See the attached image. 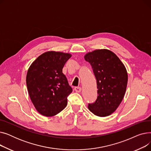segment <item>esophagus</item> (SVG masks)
I'll list each match as a JSON object with an SVG mask.
<instances>
[{"label": "esophagus", "instance_id": "obj_1", "mask_svg": "<svg viewBox=\"0 0 151 151\" xmlns=\"http://www.w3.org/2000/svg\"><path fill=\"white\" fill-rule=\"evenodd\" d=\"M75 91L76 92H80L81 91V87H75Z\"/></svg>", "mask_w": 151, "mask_h": 151}]
</instances>
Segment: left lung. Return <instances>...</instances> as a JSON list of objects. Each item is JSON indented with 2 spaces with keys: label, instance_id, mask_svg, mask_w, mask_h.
Returning a JSON list of instances; mask_svg holds the SVG:
<instances>
[{
  "label": "left lung",
  "instance_id": "8db88e82",
  "mask_svg": "<svg viewBox=\"0 0 151 151\" xmlns=\"http://www.w3.org/2000/svg\"><path fill=\"white\" fill-rule=\"evenodd\" d=\"M84 59L92 66L98 89L97 99L88 108L97 116H108L115 111L124 97L128 81L127 70L117 55L106 49L87 53Z\"/></svg>",
  "mask_w": 151,
  "mask_h": 151
}]
</instances>
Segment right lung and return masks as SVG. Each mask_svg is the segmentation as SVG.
Here are the masks:
<instances>
[{
	"label": "right lung",
	"instance_id": "add662e5",
	"mask_svg": "<svg viewBox=\"0 0 151 151\" xmlns=\"http://www.w3.org/2000/svg\"><path fill=\"white\" fill-rule=\"evenodd\" d=\"M69 53L47 51L30 65L26 84L30 100L43 116L56 115L67 105V97L72 92L62 68L71 58Z\"/></svg>",
	"mask_w": 151,
	"mask_h": 151
}]
</instances>
